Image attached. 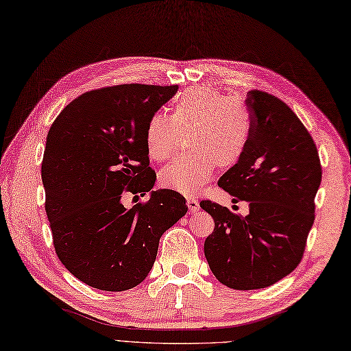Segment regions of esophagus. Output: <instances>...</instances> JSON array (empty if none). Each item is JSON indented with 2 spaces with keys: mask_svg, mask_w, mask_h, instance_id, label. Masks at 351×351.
Listing matches in <instances>:
<instances>
[{
  "mask_svg": "<svg viewBox=\"0 0 351 351\" xmlns=\"http://www.w3.org/2000/svg\"><path fill=\"white\" fill-rule=\"evenodd\" d=\"M186 205H187V207H189L191 213L199 211V202H198V199H195L193 196H187V198H186Z\"/></svg>",
  "mask_w": 351,
  "mask_h": 351,
  "instance_id": "34e87169",
  "label": "esophagus"
}]
</instances>
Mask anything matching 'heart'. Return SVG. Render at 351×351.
I'll return each instance as SVG.
<instances>
[{
	"label": "heart",
	"instance_id": "obj_1",
	"mask_svg": "<svg viewBox=\"0 0 351 351\" xmlns=\"http://www.w3.org/2000/svg\"><path fill=\"white\" fill-rule=\"evenodd\" d=\"M193 150L160 171V183L182 193L198 192L207 184L216 167L228 169L241 160L249 147L252 117L240 101L211 88L184 92L173 106V117L155 113L147 122L144 138L150 158H173L180 131H189Z\"/></svg>",
	"mask_w": 351,
	"mask_h": 351
}]
</instances>
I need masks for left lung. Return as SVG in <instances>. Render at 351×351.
Here are the masks:
<instances>
[{"mask_svg":"<svg viewBox=\"0 0 351 351\" xmlns=\"http://www.w3.org/2000/svg\"><path fill=\"white\" fill-rule=\"evenodd\" d=\"M245 104L252 116L249 147L219 186L234 202L249 204V215H234L210 199L199 202L215 220L204 243L210 269L237 290L272 286L298 267L322 182L317 147L292 108L258 89L247 93Z\"/></svg>","mask_w":351,"mask_h":351,"instance_id":"obj_1","label":"left lung"}]
</instances>
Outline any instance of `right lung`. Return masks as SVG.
<instances>
[{"instance_id": "obj_1", "label": "right lung", "mask_w": 351, "mask_h": 351, "mask_svg": "<svg viewBox=\"0 0 351 351\" xmlns=\"http://www.w3.org/2000/svg\"><path fill=\"white\" fill-rule=\"evenodd\" d=\"M178 86L117 84L83 93L49 130L41 178L59 261L84 285L107 292L132 289L155 263L159 240L187 205L176 191H152L125 209L128 191L145 194L156 173L149 164V119Z\"/></svg>"}]
</instances>
